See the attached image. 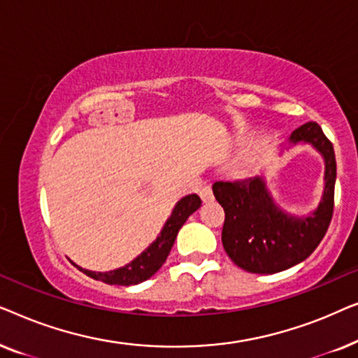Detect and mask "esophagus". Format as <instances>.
Instances as JSON below:
<instances>
[{"instance_id": "1", "label": "esophagus", "mask_w": 358, "mask_h": 358, "mask_svg": "<svg viewBox=\"0 0 358 358\" xmlns=\"http://www.w3.org/2000/svg\"><path fill=\"white\" fill-rule=\"evenodd\" d=\"M200 199H202L203 203H210L213 200V192H212V189L208 187V185L200 190Z\"/></svg>"}]
</instances>
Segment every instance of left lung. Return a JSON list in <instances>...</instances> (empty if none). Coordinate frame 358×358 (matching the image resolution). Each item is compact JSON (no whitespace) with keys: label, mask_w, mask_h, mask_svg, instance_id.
I'll return each mask as SVG.
<instances>
[{"label":"left lung","mask_w":358,"mask_h":358,"mask_svg":"<svg viewBox=\"0 0 358 358\" xmlns=\"http://www.w3.org/2000/svg\"><path fill=\"white\" fill-rule=\"evenodd\" d=\"M310 145L324 163V184L316 208L290 213L275 202L264 173L241 182H215L213 195L224 210L223 248L229 259L251 273H277L305 261L324 238L334 208L336 156L321 127L308 122L292 131L278 156Z\"/></svg>","instance_id":"1"}]
</instances>
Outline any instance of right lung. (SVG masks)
Listing matches in <instances>:
<instances>
[{"instance_id": "1", "label": "right lung", "mask_w": 358, "mask_h": 358, "mask_svg": "<svg viewBox=\"0 0 358 358\" xmlns=\"http://www.w3.org/2000/svg\"><path fill=\"white\" fill-rule=\"evenodd\" d=\"M200 205H202V200L199 199L197 194L185 195V197L178 200V203L174 205L173 212H171L169 218L166 220V223L163 224V228H161V231L155 241L143 252L138 254L134 261L125 264L124 267L107 272H94L76 266V264L75 266L83 273H86L87 277L109 283V285H138V283L148 280L150 277H153L159 271L161 266H163L169 256L171 248H173L179 229L187 222L190 215L197 212Z\"/></svg>"}]
</instances>
